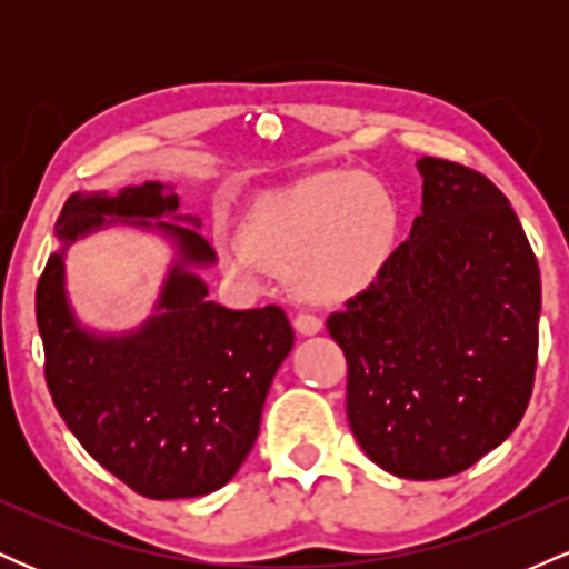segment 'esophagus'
Returning <instances> with one entry per match:
<instances>
[{"label":"esophagus","mask_w":569,"mask_h":569,"mask_svg":"<svg viewBox=\"0 0 569 569\" xmlns=\"http://www.w3.org/2000/svg\"><path fill=\"white\" fill-rule=\"evenodd\" d=\"M293 326H297L299 335H318L323 329V321L318 316H312V312H299L293 318Z\"/></svg>","instance_id":"1"}]
</instances>
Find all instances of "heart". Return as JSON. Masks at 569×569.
Returning <instances> with one entry per match:
<instances>
[{
	"mask_svg": "<svg viewBox=\"0 0 569 569\" xmlns=\"http://www.w3.org/2000/svg\"><path fill=\"white\" fill-rule=\"evenodd\" d=\"M238 243L221 253L232 267L253 259L286 270L291 289L316 302L369 291L393 264L401 206L361 171H323L270 189L248 206Z\"/></svg>",
	"mask_w": 569,
	"mask_h": 569,
	"instance_id": "obj_1",
	"label": "heart"
}]
</instances>
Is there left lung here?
<instances>
[{
	"label": "left lung",
	"mask_w": 569,
	"mask_h": 569,
	"mask_svg": "<svg viewBox=\"0 0 569 569\" xmlns=\"http://www.w3.org/2000/svg\"><path fill=\"white\" fill-rule=\"evenodd\" d=\"M422 208L393 264L331 312L356 441L398 479L471 468L519 426L538 361L540 270L487 176L422 158Z\"/></svg>",
	"instance_id": "left-lung-1"
}]
</instances>
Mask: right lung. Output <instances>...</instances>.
I'll list each match as a JSON object with an SVG mask.
<instances>
[{
    "mask_svg": "<svg viewBox=\"0 0 569 569\" xmlns=\"http://www.w3.org/2000/svg\"><path fill=\"white\" fill-rule=\"evenodd\" d=\"M103 229L154 233L172 253L153 312L133 330L88 327L68 299V248ZM56 240L37 286V326L58 415L93 460L143 498L217 492L251 452L267 390L293 348L286 312L208 299L200 270L219 262L217 251L200 219L181 213L171 184L74 192Z\"/></svg>",
    "mask_w": 569,
    "mask_h": 569,
    "instance_id": "1",
    "label": "right lung"
}]
</instances>
